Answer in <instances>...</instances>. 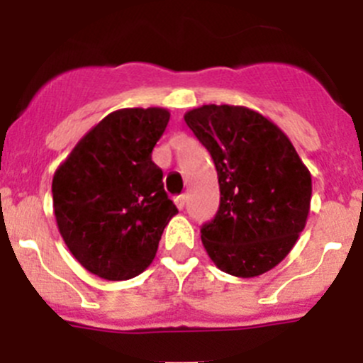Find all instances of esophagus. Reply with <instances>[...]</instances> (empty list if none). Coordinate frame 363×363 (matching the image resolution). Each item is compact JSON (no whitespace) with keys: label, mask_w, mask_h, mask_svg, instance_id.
<instances>
[{"label":"esophagus","mask_w":363,"mask_h":363,"mask_svg":"<svg viewBox=\"0 0 363 363\" xmlns=\"http://www.w3.org/2000/svg\"><path fill=\"white\" fill-rule=\"evenodd\" d=\"M174 202H175V205H177L179 208H184L186 202H188V196H186V195H179V196H175Z\"/></svg>","instance_id":"esophagus-1"}]
</instances>
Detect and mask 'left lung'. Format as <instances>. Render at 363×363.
Segmentation results:
<instances>
[{
	"instance_id": "left-lung-1",
	"label": "left lung",
	"mask_w": 363,
	"mask_h": 363,
	"mask_svg": "<svg viewBox=\"0 0 363 363\" xmlns=\"http://www.w3.org/2000/svg\"><path fill=\"white\" fill-rule=\"evenodd\" d=\"M186 124L211 152L219 208L202 242L219 270L256 277L286 258L303 230L313 182L290 138L262 113L239 105H203Z\"/></svg>"
}]
</instances>
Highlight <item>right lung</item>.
Here are the masks:
<instances>
[{"label": "right lung", "instance_id": "obj_1", "mask_svg": "<svg viewBox=\"0 0 363 363\" xmlns=\"http://www.w3.org/2000/svg\"><path fill=\"white\" fill-rule=\"evenodd\" d=\"M164 108H121L87 131L52 179L57 228L77 262L108 281L144 272L177 207L151 158Z\"/></svg>", "mask_w": 363, "mask_h": 363}]
</instances>
